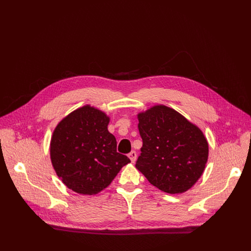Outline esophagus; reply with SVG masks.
I'll use <instances>...</instances> for the list:
<instances>
[{
    "label": "esophagus",
    "mask_w": 251,
    "mask_h": 251,
    "mask_svg": "<svg viewBox=\"0 0 251 251\" xmlns=\"http://www.w3.org/2000/svg\"><path fill=\"white\" fill-rule=\"evenodd\" d=\"M128 157L130 158L131 162L134 163V162L136 161V158H137V153H136L135 151H132V152H130V153L128 154Z\"/></svg>",
    "instance_id": "esophagus-1"
}]
</instances>
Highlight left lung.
<instances>
[{
  "label": "left lung",
  "mask_w": 251,
  "mask_h": 251,
  "mask_svg": "<svg viewBox=\"0 0 251 251\" xmlns=\"http://www.w3.org/2000/svg\"><path fill=\"white\" fill-rule=\"evenodd\" d=\"M143 141L136 168L159 190L180 194L201 177L208 156L202 132L183 115L158 105L138 115Z\"/></svg>",
  "instance_id": "obj_1"
}]
</instances>
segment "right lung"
<instances>
[{"mask_svg": "<svg viewBox=\"0 0 251 251\" xmlns=\"http://www.w3.org/2000/svg\"><path fill=\"white\" fill-rule=\"evenodd\" d=\"M109 118L90 106L70 113L56 126L50 142L52 166L63 184L81 195L108 187L130 159L117 152L107 130Z\"/></svg>", "mask_w": 251, "mask_h": 251, "instance_id": "1", "label": "right lung"}]
</instances>
